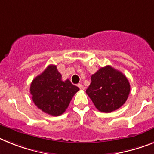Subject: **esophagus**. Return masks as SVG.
I'll list each match as a JSON object with an SVG mask.
<instances>
[{
  "label": "esophagus",
  "instance_id": "obj_1",
  "mask_svg": "<svg viewBox=\"0 0 154 154\" xmlns=\"http://www.w3.org/2000/svg\"><path fill=\"white\" fill-rule=\"evenodd\" d=\"M77 86H78V87H79V88L81 89V90H84V89H85V86H84L83 85H81V84H78V85H77Z\"/></svg>",
  "mask_w": 154,
  "mask_h": 154
}]
</instances>
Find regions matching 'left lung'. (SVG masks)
Segmentation results:
<instances>
[{"label": "left lung", "instance_id": "8db88e82", "mask_svg": "<svg viewBox=\"0 0 154 154\" xmlns=\"http://www.w3.org/2000/svg\"><path fill=\"white\" fill-rule=\"evenodd\" d=\"M86 90L98 110L111 113L125 104L130 93L128 78L110 66L102 67L91 77Z\"/></svg>", "mask_w": 154, "mask_h": 154}]
</instances>
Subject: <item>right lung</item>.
<instances>
[{"label": "right lung", "instance_id": "obj_1", "mask_svg": "<svg viewBox=\"0 0 154 154\" xmlns=\"http://www.w3.org/2000/svg\"><path fill=\"white\" fill-rule=\"evenodd\" d=\"M29 90L34 104L45 113L56 117L65 112L79 88L68 79L62 81L56 66L49 65L33 80Z\"/></svg>", "mask_w": 154, "mask_h": 154}]
</instances>
